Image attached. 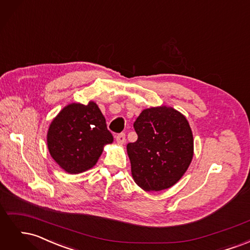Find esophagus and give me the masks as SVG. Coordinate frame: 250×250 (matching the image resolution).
Masks as SVG:
<instances>
[{
    "label": "esophagus",
    "instance_id": "esophagus-1",
    "mask_svg": "<svg viewBox=\"0 0 250 250\" xmlns=\"http://www.w3.org/2000/svg\"><path fill=\"white\" fill-rule=\"evenodd\" d=\"M116 140H117V143H118V144H124L125 141H126L125 133H120V134H118L117 137H116Z\"/></svg>",
    "mask_w": 250,
    "mask_h": 250
}]
</instances>
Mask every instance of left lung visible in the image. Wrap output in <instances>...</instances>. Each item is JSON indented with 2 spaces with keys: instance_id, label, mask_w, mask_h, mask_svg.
Here are the masks:
<instances>
[{
  "instance_id": "obj_1",
  "label": "left lung",
  "mask_w": 250,
  "mask_h": 250,
  "mask_svg": "<svg viewBox=\"0 0 250 250\" xmlns=\"http://www.w3.org/2000/svg\"><path fill=\"white\" fill-rule=\"evenodd\" d=\"M138 140L127 145L132 177L145 191H162L184 176L194 154L186 117L167 106L144 109L133 123Z\"/></svg>"
}]
</instances>
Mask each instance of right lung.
Masks as SVG:
<instances>
[{"label": "right lung", "instance_id": "right-lung-1", "mask_svg": "<svg viewBox=\"0 0 250 250\" xmlns=\"http://www.w3.org/2000/svg\"><path fill=\"white\" fill-rule=\"evenodd\" d=\"M113 141L106 121L98 105L72 103L60 110L52 121L47 144L51 156L59 167L70 174L93 168L103 147Z\"/></svg>", "mask_w": 250, "mask_h": 250}]
</instances>
